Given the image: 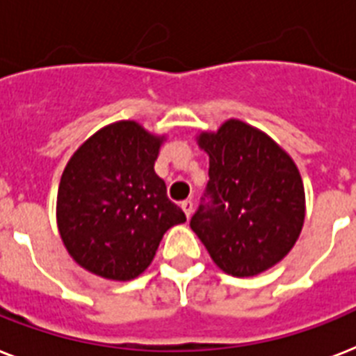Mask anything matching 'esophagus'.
<instances>
[{
  "mask_svg": "<svg viewBox=\"0 0 356 356\" xmlns=\"http://www.w3.org/2000/svg\"><path fill=\"white\" fill-rule=\"evenodd\" d=\"M181 207H183L184 213H186V218H190V216H192V212H193V201H192V199H186V201H183V203H181Z\"/></svg>",
  "mask_w": 356,
  "mask_h": 356,
  "instance_id": "1",
  "label": "esophagus"
}]
</instances>
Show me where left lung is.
<instances>
[{"label": "left lung", "instance_id": "obj_1", "mask_svg": "<svg viewBox=\"0 0 356 356\" xmlns=\"http://www.w3.org/2000/svg\"><path fill=\"white\" fill-rule=\"evenodd\" d=\"M208 183L190 227L219 268L245 278L287 256L302 232L305 193L293 159L239 120L203 133Z\"/></svg>", "mask_w": 356, "mask_h": 356}]
</instances>
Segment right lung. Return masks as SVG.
<instances>
[{"instance_id":"right-lung-1","label":"right lung","mask_w":356,"mask_h":356,"mask_svg":"<svg viewBox=\"0 0 356 356\" xmlns=\"http://www.w3.org/2000/svg\"><path fill=\"white\" fill-rule=\"evenodd\" d=\"M161 143L122 120L95 133L63 170L58 228L69 254L89 273L118 282L137 278L164 232L186 221L153 170Z\"/></svg>"}]
</instances>
